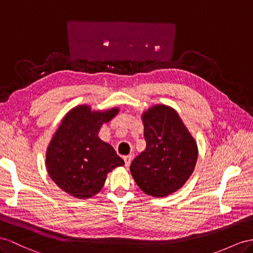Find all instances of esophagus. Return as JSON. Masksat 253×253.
Returning a JSON list of instances; mask_svg holds the SVG:
<instances>
[{
  "mask_svg": "<svg viewBox=\"0 0 253 253\" xmlns=\"http://www.w3.org/2000/svg\"><path fill=\"white\" fill-rule=\"evenodd\" d=\"M124 160H125V166L129 167V166H130V164H131L132 156H131V155H128V156L124 157Z\"/></svg>",
  "mask_w": 253,
  "mask_h": 253,
  "instance_id": "esophagus-1",
  "label": "esophagus"
}]
</instances>
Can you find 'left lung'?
<instances>
[{
	"label": "left lung",
	"instance_id": "obj_1",
	"mask_svg": "<svg viewBox=\"0 0 253 253\" xmlns=\"http://www.w3.org/2000/svg\"><path fill=\"white\" fill-rule=\"evenodd\" d=\"M145 150L135 157L130 173L148 196L164 198L186 184L197 165V141L175 109L154 105L141 115Z\"/></svg>",
	"mask_w": 253,
	"mask_h": 253
}]
</instances>
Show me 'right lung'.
<instances>
[{"mask_svg": "<svg viewBox=\"0 0 253 253\" xmlns=\"http://www.w3.org/2000/svg\"><path fill=\"white\" fill-rule=\"evenodd\" d=\"M119 112L116 107L92 110L79 105L65 114L57 127L44 163L51 179L71 197H94L105 185L108 173L125 165L112 145L98 137L101 126Z\"/></svg>", "mask_w": 253, "mask_h": 253, "instance_id": "add662e5", "label": "right lung"}]
</instances>
